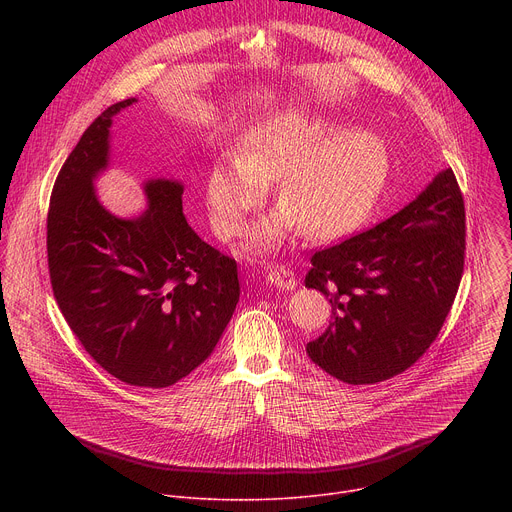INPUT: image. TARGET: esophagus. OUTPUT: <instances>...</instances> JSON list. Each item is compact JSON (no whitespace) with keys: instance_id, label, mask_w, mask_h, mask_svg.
Returning <instances> with one entry per match:
<instances>
[{"instance_id":"esophagus-1","label":"esophagus","mask_w":512,"mask_h":512,"mask_svg":"<svg viewBox=\"0 0 512 512\" xmlns=\"http://www.w3.org/2000/svg\"><path fill=\"white\" fill-rule=\"evenodd\" d=\"M267 281L281 289H294L298 285V279L287 265L281 263H269L267 265Z\"/></svg>"}]
</instances>
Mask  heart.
Here are the masks:
<instances>
[{
  "mask_svg": "<svg viewBox=\"0 0 512 512\" xmlns=\"http://www.w3.org/2000/svg\"><path fill=\"white\" fill-rule=\"evenodd\" d=\"M389 176L385 143L322 117L277 113L251 125L235 158L216 160L206 174L212 231L239 237L275 182V210L255 229L251 245L273 249L289 233L326 241L356 229L375 208Z\"/></svg>",
  "mask_w": 512,
  "mask_h": 512,
  "instance_id": "obj_1",
  "label": "heart"
}]
</instances>
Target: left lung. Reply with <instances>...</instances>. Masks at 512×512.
Listing matches in <instances>:
<instances>
[{
	"mask_svg": "<svg viewBox=\"0 0 512 512\" xmlns=\"http://www.w3.org/2000/svg\"><path fill=\"white\" fill-rule=\"evenodd\" d=\"M466 257V208L452 168L377 227L312 255L306 287L332 304L308 356L348 385L407 371L440 334Z\"/></svg>",
	"mask_w": 512,
	"mask_h": 512,
	"instance_id": "8db88e82",
	"label": "left lung"
}]
</instances>
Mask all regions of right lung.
<instances>
[{
	"label": "right lung",
	"mask_w": 512,
	"mask_h": 512,
	"mask_svg": "<svg viewBox=\"0 0 512 512\" xmlns=\"http://www.w3.org/2000/svg\"><path fill=\"white\" fill-rule=\"evenodd\" d=\"M107 107L60 168L46 221L56 304L93 360L115 379L162 389L202 364L241 296L237 261L204 243L182 214V184H145L148 210L123 221L93 190L107 168Z\"/></svg>",
	"instance_id": "obj_1"
}]
</instances>
